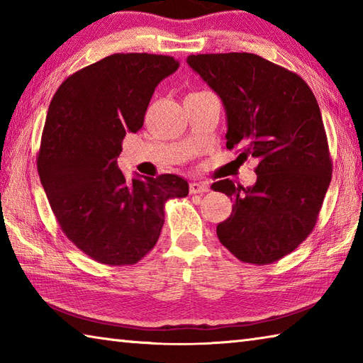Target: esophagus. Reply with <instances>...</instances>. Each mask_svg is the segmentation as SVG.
I'll list each match as a JSON object with an SVG mask.
<instances>
[{
    "label": "esophagus",
    "instance_id": "1",
    "mask_svg": "<svg viewBox=\"0 0 363 363\" xmlns=\"http://www.w3.org/2000/svg\"><path fill=\"white\" fill-rule=\"evenodd\" d=\"M208 191V184L205 182H191L189 183V193L191 194H203Z\"/></svg>",
    "mask_w": 363,
    "mask_h": 363
}]
</instances>
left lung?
Here are the masks:
<instances>
[{
  "instance_id": "8db88e82",
  "label": "left lung",
  "mask_w": 363,
  "mask_h": 363,
  "mask_svg": "<svg viewBox=\"0 0 363 363\" xmlns=\"http://www.w3.org/2000/svg\"><path fill=\"white\" fill-rule=\"evenodd\" d=\"M188 65L221 98L225 147L257 161L252 186L211 184L234 201L216 225L220 242L242 262L267 265L289 255L318 221L332 180L323 117L311 88L296 72L255 53L189 55Z\"/></svg>"
}]
</instances>
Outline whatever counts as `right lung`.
Returning a JSON list of instances; mask_svg holds the SVG:
<instances>
[{"mask_svg": "<svg viewBox=\"0 0 363 363\" xmlns=\"http://www.w3.org/2000/svg\"><path fill=\"white\" fill-rule=\"evenodd\" d=\"M174 57L115 53L69 75L52 98L38 153V172L65 235L106 265H133L156 245L164 205L188 196L174 174L128 182L117 166L121 142L143 126Z\"/></svg>", "mask_w": 363, "mask_h": 363, "instance_id": "add662e5", "label": "right lung"}]
</instances>
